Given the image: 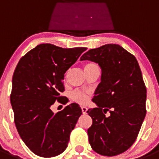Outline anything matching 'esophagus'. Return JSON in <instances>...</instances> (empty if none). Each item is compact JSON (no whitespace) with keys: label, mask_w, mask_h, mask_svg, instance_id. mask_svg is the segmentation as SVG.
<instances>
[{"label":"esophagus","mask_w":159,"mask_h":159,"mask_svg":"<svg viewBox=\"0 0 159 159\" xmlns=\"http://www.w3.org/2000/svg\"><path fill=\"white\" fill-rule=\"evenodd\" d=\"M81 110H82V112L83 114H86L87 113V111H88V108L86 107H81Z\"/></svg>","instance_id":"34e87169"}]
</instances>
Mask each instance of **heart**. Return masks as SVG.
<instances>
[{"label": "heart", "instance_id": "heart-1", "mask_svg": "<svg viewBox=\"0 0 159 159\" xmlns=\"http://www.w3.org/2000/svg\"><path fill=\"white\" fill-rule=\"evenodd\" d=\"M96 68H99L98 65L95 63L89 62L87 63L85 65H84V71L85 72H88V71H91L94 69H96ZM71 100L75 101V102H78L80 104H84L88 102V99H89V92H85V91H80V90H75V91H73L72 92L70 95Z\"/></svg>", "mask_w": 159, "mask_h": 159}]
</instances>
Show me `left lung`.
<instances>
[{
    "label": "left lung",
    "mask_w": 159,
    "mask_h": 159,
    "mask_svg": "<svg viewBox=\"0 0 159 159\" xmlns=\"http://www.w3.org/2000/svg\"><path fill=\"white\" fill-rule=\"evenodd\" d=\"M80 60L97 63L102 70L92 99L97 107L87 111L92 119L88 130L90 144L101 155L122 154L137 139L147 112V88L139 63L115 43L90 49Z\"/></svg>",
    "instance_id": "obj_1"
}]
</instances>
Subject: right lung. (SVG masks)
<instances>
[{"label":"right lung","instance_id":"right-lung-1","mask_svg":"<svg viewBox=\"0 0 159 159\" xmlns=\"http://www.w3.org/2000/svg\"><path fill=\"white\" fill-rule=\"evenodd\" d=\"M87 48H62L39 44L18 62L12 75L10 102L20 136L38 156H57L67 148L82 111L77 103L53 113L56 101L64 104V73Z\"/></svg>","mask_w":159,"mask_h":159}]
</instances>
